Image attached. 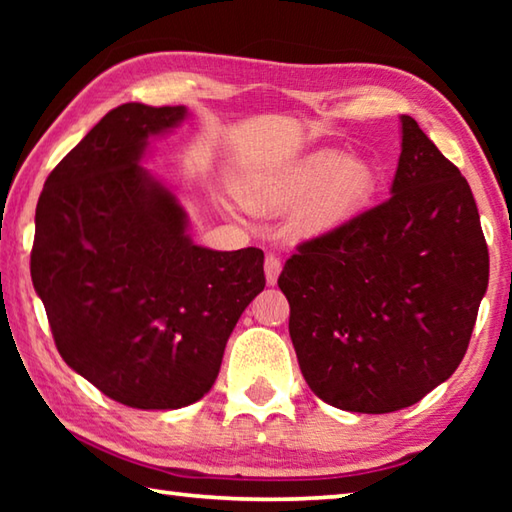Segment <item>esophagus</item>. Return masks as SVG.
Wrapping results in <instances>:
<instances>
[{
	"label": "esophagus",
	"instance_id": "1",
	"mask_svg": "<svg viewBox=\"0 0 512 512\" xmlns=\"http://www.w3.org/2000/svg\"><path fill=\"white\" fill-rule=\"evenodd\" d=\"M280 271H282V259L277 257V255H273V253H268L266 259H264L266 282H268V284H275L277 277H280Z\"/></svg>",
	"mask_w": 512,
	"mask_h": 512
}]
</instances>
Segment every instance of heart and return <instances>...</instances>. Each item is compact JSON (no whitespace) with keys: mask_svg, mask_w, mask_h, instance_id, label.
Instances as JSON below:
<instances>
[{"mask_svg":"<svg viewBox=\"0 0 512 512\" xmlns=\"http://www.w3.org/2000/svg\"><path fill=\"white\" fill-rule=\"evenodd\" d=\"M375 192V173L341 153H314L291 169L241 187L244 203L262 212L302 205V228L320 230L359 210Z\"/></svg>","mask_w":512,"mask_h":512,"instance_id":"b5f03b06","label":"heart"}]
</instances>
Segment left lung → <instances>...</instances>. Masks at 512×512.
Segmentation results:
<instances>
[{
    "label": "left lung",
    "mask_w": 512,
    "mask_h": 512,
    "mask_svg": "<svg viewBox=\"0 0 512 512\" xmlns=\"http://www.w3.org/2000/svg\"><path fill=\"white\" fill-rule=\"evenodd\" d=\"M391 192L277 277L302 377L343 411H400L452 377L488 289L472 189L409 115Z\"/></svg>",
    "instance_id": "1"
}]
</instances>
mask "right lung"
Segmentation results:
<instances>
[{
  "label": "right lung",
  "mask_w": 512,
  "mask_h": 512,
  "mask_svg": "<svg viewBox=\"0 0 512 512\" xmlns=\"http://www.w3.org/2000/svg\"><path fill=\"white\" fill-rule=\"evenodd\" d=\"M183 106L112 108L60 160L36 207L31 280L60 357L133 409L210 391L239 316L264 289V253L194 246L185 212L137 160Z\"/></svg>",
  "instance_id": "obj_1"
}]
</instances>
